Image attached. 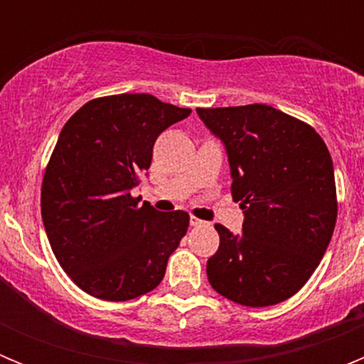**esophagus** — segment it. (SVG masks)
Wrapping results in <instances>:
<instances>
[{
  "instance_id": "obj_1",
  "label": "esophagus",
  "mask_w": 364,
  "mask_h": 364,
  "mask_svg": "<svg viewBox=\"0 0 364 364\" xmlns=\"http://www.w3.org/2000/svg\"><path fill=\"white\" fill-rule=\"evenodd\" d=\"M189 224H191V226H202V224H205V222L200 220V218H197V217H191L189 218Z\"/></svg>"
}]
</instances>
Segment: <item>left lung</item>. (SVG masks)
<instances>
[{"label": "left lung", "instance_id": "left-lung-1", "mask_svg": "<svg viewBox=\"0 0 364 364\" xmlns=\"http://www.w3.org/2000/svg\"><path fill=\"white\" fill-rule=\"evenodd\" d=\"M224 142L242 235L215 224L220 244L205 272L222 297L250 308L279 304L306 284L337 220L330 151L306 122L272 105L197 109Z\"/></svg>", "mask_w": 364, "mask_h": 364}]
</instances>
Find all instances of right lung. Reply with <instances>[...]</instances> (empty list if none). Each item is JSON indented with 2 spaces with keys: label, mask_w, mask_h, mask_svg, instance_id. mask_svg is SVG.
I'll use <instances>...</instances> for the list:
<instances>
[{
  "label": "right lung",
  "mask_w": 364,
  "mask_h": 364,
  "mask_svg": "<svg viewBox=\"0 0 364 364\" xmlns=\"http://www.w3.org/2000/svg\"><path fill=\"white\" fill-rule=\"evenodd\" d=\"M189 112L124 92L87 102L63 125L41 182V218L58 262L85 294L131 301L164 279L189 215L140 205L131 189L159 134Z\"/></svg>",
  "instance_id": "1"
}]
</instances>
